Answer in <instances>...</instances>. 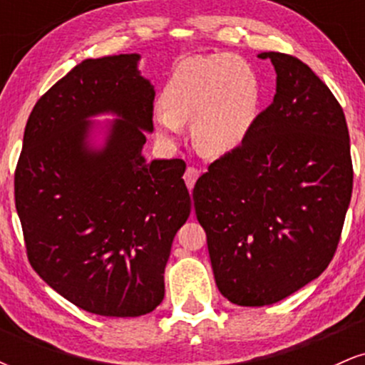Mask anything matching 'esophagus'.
I'll list each match as a JSON object with an SVG mask.
<instances>
[{
  "label": "esophagus",
  "mask_w": 365,
  "mask_h": 365,
  "mask_svg": "<svg viewBox=\"0 0 365 365\" xmlns=\"http://www.w3.org/2000/svg\"><path fill=\"white\" fill-rule=\"evenodd\" d=\"M199 175H200V171L197 170L195 166H188L185 175H183V180H185V185L188 187V190H192V188H194L197 178H199Z\"/></svg>",
  "instance_id": "1"
}]
</instances>
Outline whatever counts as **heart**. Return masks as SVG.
<instances>
[{"mask_svg": "<svg viewBox=\"0 0 365 365\" xmlns=\"http://www.w3.org/2000/svg\"><path fill=\"white\" fill-rule=\"evenodd\" d=\"M261 89L257 77L233 54L185 58L175 66L154 116L165 139H175L183 121H192V137L204 154L237 149L257 118Z\"/></svg>", "mask_w": 365, "mask_h": 365, "instance_id": "b5f03b06", "label": "heart"}]
</instances>
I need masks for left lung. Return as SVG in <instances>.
<instances>
[{
	"label": "left lung",
	"instance_id": "left-lung-1",
	"mask_svg": "<svg viewBox=\"0 0 365 365\" xmlns=\"http://www.w3.org/2000/svg\"><path fill=\"white\" fill-rule=\"evenodd\" d=\"M259 58L278 75L273 103L192 194L217 288L242 307L279 302L328 267L354 185L349 127L333 92L292 54Z\"/></svg>",
	"mask_w": 365,
	"mask_h": 365
}]
</instances>
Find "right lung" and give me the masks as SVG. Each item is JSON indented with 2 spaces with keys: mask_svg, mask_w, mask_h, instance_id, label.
Returning a JSON list of instances; mask_svg holds the SVG:
<instances>
[{
  "mask_svg": "<svg viewBox=\"0 0 365 365\" xmlns=\"http://www.w3.org/2000/svg\"><path fill=\"white\" fill-rule=\"evenodd\" d=\"M139 54L86 60L36 103L15 170V206L31 266L53 290L106 317L153 312L165 267L190 215L183 159L145 163L154 87ZM116 112L107 145L91 151L88 116Z\"/></svg>",
  "mask_w": 365,
  "mask_h": 365,
  "instance_id": "obj_1",
  "label": "right lung"
}]
</instances>
